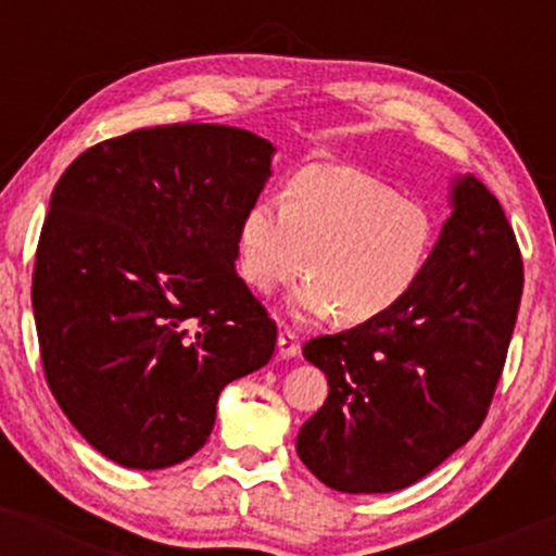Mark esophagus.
<instances>
[{"label":"esophagus","instance_id":"obj_1","mask_svg":"<svg viewBox=\"0 0 556 556\" xmlns=\"http://www.w3.org/2000/svg\"><path fill=\"white\" fill-rule=\"evenodd\" d=\"M277 350H279V358H295V355L300 353V342H298L295 331L279 329Z\"/></svg>","mask_w":556,"mask_h":556}]
</instances>
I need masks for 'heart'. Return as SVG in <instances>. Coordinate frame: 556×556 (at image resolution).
Listing matches in <instances>:
<instances>
[{
    "instance_id": "obj_1",
    "label": "heart",
    "mask_w": 556,
    "mask_h": 556,
    "mask_svg": "<svg viewBox=\"0 0 556 556\" xmlns=\"http://www.w3.org/2000/svg\"><path fill=\"white\" fill-rule=\"evenodd\" d=\"M433 222L413 198L355 167L314 164L298 172L285 203L261 198L242 216L238 269L256 292H274L305 269L295 311L344 324L381 318L418 282Z\"/></svg>"
}]
</instances>
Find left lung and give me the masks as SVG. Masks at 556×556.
I'll list each match as a JSON object with an SVG mask.
<instances>
[{
	"label": "left lung",
	"mask_w": 556,
	"mask_h": 556,
	"mask_svg": "<svg viewBox=\"0 0 556 556\" xmlns=\"http://www.w3.org/2000/svg\"><path fill=\"white\" fill-rule=\"evenodd\" d=\"M413 290L389 314L305 342L329 397L298 433L305 468L344 494H389L429 476L486 418L522 295V258L500 201L455 177Z\"/></svg>",
	"instance_id": "obj_1"
}]
</instances>
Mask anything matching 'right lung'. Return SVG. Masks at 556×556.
I'll use <instances>...</instances> for the list:
<instances>
[{
	"label": "right lung",
	"mask_w": 556,
	"mask_h": 556,
	"mask_svg": "<svg viewBox=\"0 0 556 556\" xmlns=\"http://www.w3.org/2000/svg\"><path fill=\"white\" fill-rule=\"evenodd\" d=\"M274 151L240 127H143L83 151L56 182L30 290L43 376L117 465L188 460L222 389L271 361L277 324L235 261Z\"/></svg>",
	"instance_id": "add662e5"
}]
</instances>
